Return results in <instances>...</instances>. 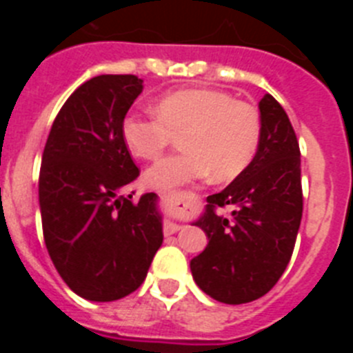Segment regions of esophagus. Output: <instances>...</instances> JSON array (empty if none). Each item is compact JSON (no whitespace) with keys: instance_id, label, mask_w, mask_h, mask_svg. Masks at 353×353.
Segmentation results:
<instances>
[{"instance_id":"esophagus-1","label":"esophagus","mask_w":353,"mask_h":353,"mask_svg":"<svg viewBox=\"0 0 353 353\" xmlns=\"http://www.w3.org/2000/svg\"><path fill=\"white\" fill-rule=\"evenodd\" d=\"M182 226H183V219H182V223H176V221H170V223H166V226H164V232H166V235H170V233L179 232Z\"/></svg>"}]
</instances>
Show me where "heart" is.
Listing matches in <instances>:
<instances>
[{
    "label": "heart",
    "mask_w": 353,
    "mask_h": 353,
    "mask_svg": "<svg viewBox=\"0 0 353 353\" xmlns=\"http://www.w3.org/2000/svg\"><path fill=\"white\" fill-rule=\"evenodd\" d=\"M179 136L183 154L145 171L150 189H173L208 173L214 182L236 179L260 146V113L224 92L192 88L161 97L155 117L129 113L121 121L123 145L138 159L159 157Z\"/></svg>",
    "instance_id": "1"
}]
</instances>
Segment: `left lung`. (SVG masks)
<instances>
[{"instance_id": "8db88e82", "label": "left lung", "mask_w": 353, "mask_h": 353, "mask_svg": "<svg viewBox=\"0 0 353 353\" xmlns=\"http://www.w3.org/2000/svg\"><path fill=\"white\" fill-rule=\"evenodd\" d=\"M261 138L248 170L207 198L194 221L208 244L191 260L196 285L223 304L270 292L292 258L302 219L301 150L288 114L272 95L258 104ZM228 206L230 215L219 210Z\"/></svg>"}]
</instances>
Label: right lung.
<instances>
[{"label": "right lung", "mask_w": 353, "mask_h": 353, "mask_svg": "<svg viewBox=\"0 0 353 353\" xmlns=\"http://www.w3.org/2000/svg\"><path fill=\"white\" fill-rule=\"evenodd\" d=\"M141 92L143 79L130 74L86 81L60 109L43 148L46 248L61 279L86 301H118L138 290L164 239L159 196H123L139 170L121 121Z\"/></svg>", "instance_id": "1"}]
</instances>
